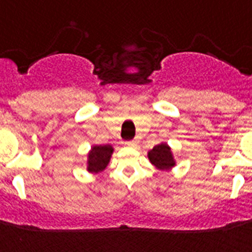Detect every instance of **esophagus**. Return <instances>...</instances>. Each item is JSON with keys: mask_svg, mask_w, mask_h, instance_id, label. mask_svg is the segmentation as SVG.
<instances>
[{"mask_svg": "<svg viewBox=\"0 0 252 252\" xmlns=\"http://www.w3.org/2000/svg\"><path fill=\"white\" fill-rule=\"evenodd\" d=\"M126 144L130 146V147H134V146H137V141H135V139H132V141L126 142Z\"/></svg>", "mask_w": 252, "mask_h": 252, "instance_id": "obj_1", "label": "esophagus"}]
</instances>
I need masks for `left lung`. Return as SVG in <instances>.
Returning a JSON list of instances; mask_svg holds the SVG:
<instances>
[{"label":"left lung","mask_w":252,"mask_h":252,"mask_svg":"<svg viewBox=\"0 0 252 252\" xmlns=\"http://www.w3.org/2000/svg\"><path fill=\"white\" fill-rule=\"evenodd\" d=\"M148 158H150V161L153 165L157 166L158 168H168L175 165L170 147L165 143L155 146L148 152Z\"/></svg>","instance_id":"8db88e82"}]
</instances>
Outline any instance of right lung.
Wrapping results in <instances>:
<instances>
[{
  "mask_svg": "<svg viewBox=\"0 0 252 252\" xmlns=\"http://www.w3.org/2000/svg\"><path fill=\"white\" fill-rule=\"evenodd\" d=\"M113 147L111 146H95L89 155V171L99 172L109 163Z\"/></svg>",
  "mask_w": 252,
  "mask_h": 252,
  "instance_id": "add662e5",
  "label": "right lung"
}]
</instances>
